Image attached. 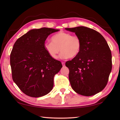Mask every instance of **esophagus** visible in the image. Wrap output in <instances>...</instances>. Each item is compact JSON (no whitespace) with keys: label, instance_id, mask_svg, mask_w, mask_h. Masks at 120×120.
Here are the masks:
<instances>
[{"label":"esophagus","instance_id":"1","mask_svg":"<svg viewBox=\"0 0 120 120\" xmlns=\"http://www.w3.org/2000/svg\"><path fill=\"white\" fill-rule=\"evenodd\" d=\"M62 65L63 66V67H64V66H65V63L64 62H62Z\"/></svg>","mask_w":120,"mask_h":120}]
</instances>
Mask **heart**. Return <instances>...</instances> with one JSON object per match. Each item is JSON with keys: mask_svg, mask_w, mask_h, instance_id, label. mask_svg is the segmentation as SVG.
I'll use <instances>...</instances> for the list:
<instances>
[{"mask_svg": "<svg viewBox=\"0 0 120 120\" xmlns=\"http://www.w3.org/2000/svg\"><path fill=\"white\" fill-rule=\"evenodd\" d=\"M52 41L45 42L44 47L53 59L57 58L60 50V57L62 59L74 58L80 52L82 45L80 38L71 33L60 31L53 35Z\"/></svg>", "mask_w": 120, "mask_h": 120, "instance_id": "heart-1", "label": "heart"}]
</instances>
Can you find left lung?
<instances>
[{
    "label": "left lung",
    "instance_id": "8db88e82",
    "mask_svg": "<svg viewBox=\"0 0 120 120\" xmlns=\"http://www.w3.org/2000/svg\"><path fill=\"white\" fill-rule=\"evenodd\" d=\"M80 38V53L65 63L72 89L90 96L100 92L108 82L112 69L111 52L103 35L95 30L80 26L65 28Z\"/></svg>",
    "mask_w": 120,
    "mask_h": 120
}]
</instances>
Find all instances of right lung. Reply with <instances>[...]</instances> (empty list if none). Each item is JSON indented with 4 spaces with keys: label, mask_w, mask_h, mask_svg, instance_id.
Returning <instances> with one entry per match:
<instances>
[{
    "label": "right lung",
    "mask_w": 120,
    "mask_h": 120,
    "mask_svg": "<svg viewBox=\"0 0 120 120\" xmlns=\"http://www.w3.org/2000/svg\"><path fill=\"white\" fill-rule=\"evenodd\" d=\"M58 31L45 27L31 29L14 43L10 55L12 78L28 96L39 98L52 90L53 77L62 65L48 54L44 44L48 35Z\"/></svg>",
    "instance_id": "right-lung-1"
}]
</instances>
